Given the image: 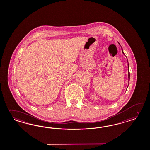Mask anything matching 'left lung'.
Listing matches in <instances>:
<instances>
[{"label": "left lung", "mask_w": 150, "mask_h": 150, "mask_svg": "<svg viewBox=\"0 0 150 150\" xmlns=\"http://www.w3.org/2000/svg\"><path fill=\"white\" fill-rule=\"evenodd\" d=\"M122 52H123V53L124 54V53L123 51V49H122ZM127 62H128V61H127ZM127 66H128V68H129V63H128V64H127ZM128 76H129V81H130V71H129V72H128ZM128 87V86H127Z\"/></svg>", "instance_id": "left-lung-1"}]
</instances>
